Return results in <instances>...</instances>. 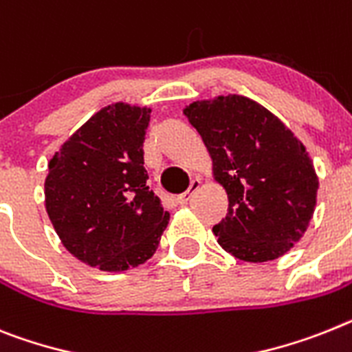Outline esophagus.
I'll return each mask as SVG.
<instances>
[{
	"instance_id": "esophagus-1",
	"label": "esophagus",
	"mask_w": 352,
	"mask_h": 352,
	"mask_svg": "<svg viewBox=\"0 0 352 352\" xmlns=\"http://www.w3.org/2000/svg\"><path fill=\"white\" fill-rule=\"evenodd\" d=\"M199 187H201V182H199V179H192V183H190V187H188V190H187V192H183L182 196L178 197V203H179V205H188V201H190V197L194 196V192H196Z\"/></svg>"
}]
</instances>
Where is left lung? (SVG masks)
<instances>
[{
	"label": "left lung",
	"mask_w": 352,
	"mask_h": 352,
	"mask_svg": "<svg viewBox=\"0 0 352 352\" xmlns=\"http://www.w3.org/2000/svg\"><path fill=\"white\" fill-rule=\"evenodd\" d=\"M183 113L228 194V215L213 226L224 251L244 262L283 256L305 235L319 179L305 146L278 117L244 96L196 101Z\"/></svg>",
	"instance_id": "1"
}]
</instances>
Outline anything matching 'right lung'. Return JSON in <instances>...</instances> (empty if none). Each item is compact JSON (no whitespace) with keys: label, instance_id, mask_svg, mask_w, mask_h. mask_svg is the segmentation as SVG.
I'll return each mask as SVG.
<instances>
[{"label":"right lung","instance_id":"1","mask_svg":"<svg viewBox=\"0 0 352 352\" xmlns=\"http://www.w3.org/2000/svg\"><path fill=\"white\" fill-rule=\"evenodd\" d=\"M149 113L124 103L101 108L47 165L44 196L56 235L80 262L104 272L149 260L169 222L146 183Z\"/></svg>","mask_w":352,"mask_h":352}]
</instances>
